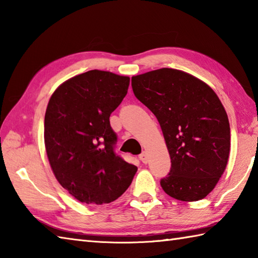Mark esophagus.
I'll list each match as a JSON object with an SVG mask.
<instances>
[{"instance_id": "esophagus-1", "label": "esophagus", "mask_w": 258, "mask_h": 258, "mask_svg": "<svg viewBox=\"0 0 258 258\" xmlns=\"http://www.w3.org/2000/svg\"><path fill=\"white\" fill-rule=\"evenodd\" d=\"M140 160L143 162V163H147V161H149V158H147V153L146 152L142 153V154L140 155Z\"/></svg>"}]
</instances>
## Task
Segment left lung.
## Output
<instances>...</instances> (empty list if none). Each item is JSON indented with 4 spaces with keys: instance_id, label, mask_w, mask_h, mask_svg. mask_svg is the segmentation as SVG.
Segmentation results:
<instances>
[{
    "instance_id": "8db88e82",
    "label": "left lung",
    "mask_w": 258,
    "mask_h": 258,
    "mask_svg": "<svg viewBox=\"0 0 258 258\" xmlns=\"http://www.w3.org/2000/svg\"><path fill=\"white\" fill-rule=\"evenodd\" d=\"M132 89L156 116L171 156L162 188L178 201L203 200L225 171L231 147L228 117L216 93L195 76L167 68L133 76Z\"/></svg>"
}]
</instances>
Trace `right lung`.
Instances as JSON below:
<instances>
[{"mask_svg":"<svg viewBox=\"0 0 258 258\" xmlns=\"http://www.w3.org/2000/svg\"><path fill=\"white\" fill-rule=\"evenodd\" d=\"M128 76L92 70L53 93L44 118V143L58 183L81 203L107 204L128 188L138 167L114 151L109 116L125 95Z\"/></svg>","mask_w":258,"mask_h":258,"instance_id":"obj_1","label":"right lung"}]
</instances>
